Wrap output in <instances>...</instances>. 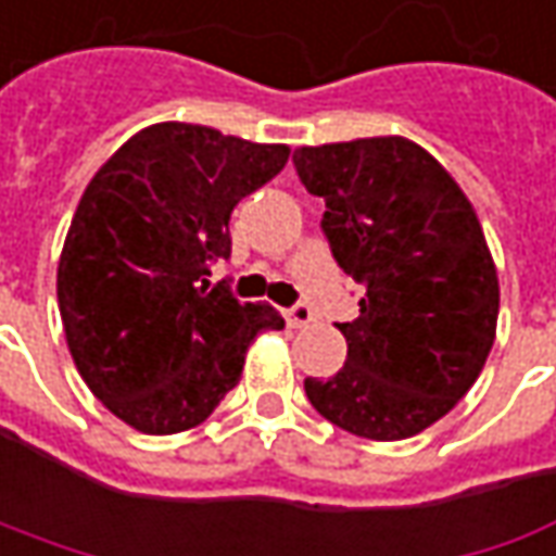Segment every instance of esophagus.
<instances>
[{"instance_id":"1","label":"esophagus","mask_w":556,"mask_h":556,"mask_svg":"<svg viewBox=\"0 0 556 556\" xmlns=\"http://www.w3.org/2000/svg\"><path fill=\"white\" fill-rule=\"evenodd\" d=\"M314 320V311L307 307V304H295V307H289L286 311V324L292 326V329H302Z\"/></svg>"}]
</instances>
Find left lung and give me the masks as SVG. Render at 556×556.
Returning <instances> with one entry per match:
<instances>
[{"label": "left lung", "mask_w": 556, "mask_h": 556, "mask_svg": "<svg viewBox=\"0 0 556 556\" xmlns=\"http://www.w3.org/2000/svg\"><path fill=\"white\" fill-rule=\"evenodd\" d=\"M292 161L326 202L332 257L367 289L339 324L345 367L304 379L307 401L351 435L410 439L470 392L495 345L501 289L476 207L404 136L302 146Z\"/></svg>", "instance_id": "8db88e82"}]
</instances>
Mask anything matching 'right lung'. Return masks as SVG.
Wrapping results in <instances>:
<instances>
[{"label":"right lung","instance_id":"obj_1","mask_svg":"<svg viewBox=\"0 0 556 556\" xmlns=\"http://www.w3.org/2000/svg\"><path fill=\"white\" fill-rule=\"evenodd\" d=\"M289 161L282 142L164 121L134 134L80 195L59 257L64 339L89 392L146 435L192 429L286 320L207 289L230 214Z\"/></svg>","mask_w":556,"mask_h":556}]
</instances>
